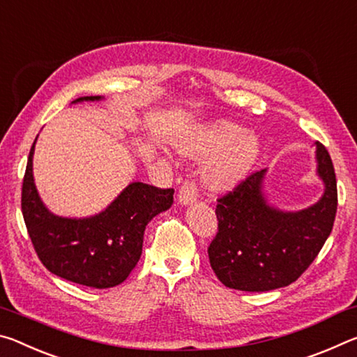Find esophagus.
I'll list each match as a JSON object with an SVG mask.
<instances>
[{"mask_svg": "<svg viewBox=\"0 0 357 357\" xmlns=\"http://www.w3.org/2000/svg\"><path fill=\"white\" fill-rule=\"evenodd\" d=\"M198 198V190L197 185L193 183H184L181 185L179 193H178V202L183 206H189V204H193Z\"/></svg>", "mask_w": 357, "mask_h": 357, "instance_id": "1", "label": "esophagus"}]
</instances>
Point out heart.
<instances>
[{"label":"heart","mask_w":357,"mask_h":357,"mask_svg":"<svg viewBox=\"0 0 357 357\" xmlns=\"http://www.w3.org/2000/svg\"><path fill=\"white\" fill-rule=\"evenodd\" d=\"M176 149L185 159H208L202 178L204 185L215 192L229 190L244 181L259 155L257 137L228 121H214L190 130L178 142Z\"/></svg>","instance_id":"obj_1"}]
</instances>
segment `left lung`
I'll use <instances>...</instances> for the list:
<instances>
[{
    "instance_id": "1",
    "label": "left lung",
    "mask_w": 357,
    "mask_h": 357,
    "mask_svg": "<svg viewBox=\"0 0 357 357\" xmlns=\"http://www.w3.org/2000/svg\"><path fill=\"white\" fill-rule=\"evenodd\" d=\"M317 174L324 192L312 206L282 211L268 203L264 176L250 174L217 200L219 231L208 249L223 285L241 291H271L299 279L329 238L337 213V181L331 155L315 143Z\"/></svg>"
}]
</instances>
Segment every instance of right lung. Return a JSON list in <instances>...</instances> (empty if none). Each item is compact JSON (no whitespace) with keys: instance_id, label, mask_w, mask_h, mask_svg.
Listing matches in <instances>:
<instances>
[{"instance_id":"obj_1","label":"right lung","mask_w":357,"mask_h":357,"mask_svg":"<svg viewBox=\"0 0 357 357\" xmlns=\"http://www.w3.org/2000/svg\"><path fill=\"white\" fill-rule=\"evenodd\" d=\"M102 99L86 96L72 104ZM36 140L23 178L22 213L42 264L52 274L78 285L99 289L119 285L142 257L146 225L172 208L174 190L130 183L99 214L80 219L56 215L40 200L34 184Z\"/></svg>"}]
</instances>
